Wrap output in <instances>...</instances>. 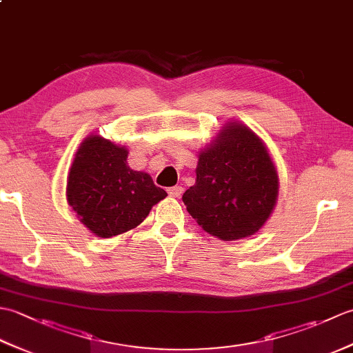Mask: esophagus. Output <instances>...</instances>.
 <instances>
[{"mask_svg": "<svg viewBox=\"0 0 353 353\" xmlns=\"http://www.w3.org/2000/svg\"><path fill=\"white\" fill-rule=\"evenodd\" d=\"M182 192H183L182 186H171V188H168V194L171 197H181Z\"/></svg>", "mask_w": 353, "mask_h": 353, "instance_id": "1", "label": "esophagus"}]
</instances>
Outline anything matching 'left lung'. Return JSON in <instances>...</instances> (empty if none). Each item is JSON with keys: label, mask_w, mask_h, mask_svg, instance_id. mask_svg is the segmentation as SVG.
I'll use <instances>...</instances> for the list:
<instances>
[{"label": "left lung", "mask_w": 353, "mask_h": 353, "mask_svg": "<svg viewBox=\"0 0 353 353\" xmlns=\"http://www.w3.org/2000/svg\"><path fill=\"white\" fill-rule=\"evenodd\" d=\"M196 185L183 194L186 211L208 234L224 241L258 232L276 205L279 182L262 141L230 123L199 156Z\"/></svg>", "instance_id": "1"}]
</instances>
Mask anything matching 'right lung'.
Returning a JSON list of instances; mask_svg holds the SVG:
<instances>
[{"label":"right lung","mask_w":353,"mask_h":353,"mask_svg":"<svg viewBox=\"0 0 353 353\" xmlns=\"http://www.w3.org/2000/svg\"><path fill=\"white\" fill-rule=\"evenodd\" d=\"M124 147L92 134L79 148L66 183V200L80 221L100 238L137 228L167 197L147 172L127 165Z\"/></svg>","instance_id":"right-lung-1"}]
</instances>
